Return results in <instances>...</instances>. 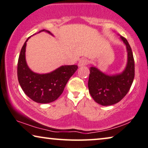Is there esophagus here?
I'll use <instances>...</instances> for the list:
<instances>
[{
	"label": "esophagus",
	"instance_id": "obj_1",
	"mask_svg": "<svg viewBox=\"0 0 148 148\" xmlns=\"http://www.w3.org/2000/svg\"><path fill=\"white\" fill-rule=\"evenodd\" d=\"M87 63V61L85 59H82L81 60H79V63H78V66L79 67H83V66L85 65Z\"/></svg>",
	"mask_w": 148,
	"mask_h": 148
}]
</instances>
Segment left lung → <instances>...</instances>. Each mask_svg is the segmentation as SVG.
I'll list each match as a JSON object with an SVG mask.
<instances>
[{
  "instance_id": "8db88e82",
  "label": "left lung",
  "mask_w": 148,
  "mask_h": 148,
  "mask_svg": "<svg viewBox=\"0 0 148 148\" xmlns=\"http://www.w3.org/2000/svg\"><path fill=\"white\" fill-rule=\"evenodd\" d=\"M127 51V63L121 73L108 75L91 65L88 81L89 91L93 100L103 106L115 104L125 97L135 75V64L132 49L126 38L119 36Z\"/></svg>"
}]
</instances>
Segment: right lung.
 Segmentation results:
<instances>
[{
	"mask_svg": "<svg viewBox=\"0 0 148 148\" xmlns=\"http://www.w3.org/2000/svg\"><path fill=\"white\" fill-rule=\"evenodd\" d=\"M43 31L53 36L45 29L38 33ZM31 37L25 41L19 55L17 67L18 83L30 99L38 103H49L58 99L78 67L75 65H62L50 73L42 74L33 71L27 65L25 55L27 42Z\"/></svg>",
	"mask_w": 148,
	"mask_h": 148,
	"instance_id": "add662e5",
	"label": "right lung"
}]
</instances>
